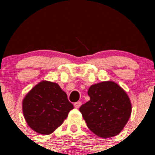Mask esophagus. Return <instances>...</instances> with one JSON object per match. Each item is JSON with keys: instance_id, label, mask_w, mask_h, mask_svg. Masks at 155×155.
Masks as SVG:
<instances>
[{"instance_id": "34e87169", "label": "esophagus", "mask_w": 155, "mask_h": 155, "mask_svg": "<svg viewBox=\"0 0 155 155\" xmlns=\"http://www.w3.org/2000/svg\"><path fill=\"white\" fill-rule=\"evenodd\" d=\"M81 105H82V103H81L80 101H78V102L74 103V107L76 108V109H78V108L80 107Z\"/></svg>"}]
</instances>
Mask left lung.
<instances>
[{
  "mask_svg": "<svg viewBox=\"0 0 155 155\" xmlns=\"http://www.w3.org/2000/svg\"><path fill=\"white\" fill-rule=\"evenodd\" d=\"M87 94L89 101L79 108L87 127L101 138L119 134L132 111L125 91L113 81H104L90 86Z\"/></svg>",
  "mask_w": 155,
  "mask_h": 155,
  "instance_id": "obj_1",
  "label": "left lung"
}]
</instances>
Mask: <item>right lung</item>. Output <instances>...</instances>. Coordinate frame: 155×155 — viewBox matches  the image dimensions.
Instances as JSON below:
<instances>
[{"label":"right lung","mask_w":155,"mask_h":155,"mask_svg":"<svg viewBox=\"0 0 155 155\" xmlns=\"http://www.w3.org/2000/svg\"><path fill=\"white\" fill-rule=\"evenodd\" d=\"M73 109L58 84L46 80L33 87L22 101L23 115L28 125L43 135L54 132Z\"/></svg>","instance_id":"obj_1"}]
</instances>
